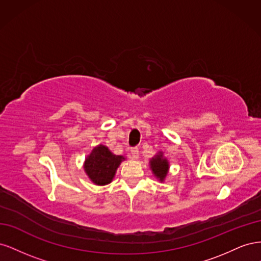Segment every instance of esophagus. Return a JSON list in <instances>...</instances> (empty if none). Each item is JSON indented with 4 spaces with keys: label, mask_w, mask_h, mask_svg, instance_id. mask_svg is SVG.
Here are the masks:
<instances>
[{
    "label": "esophagus",
    "mask_w": 261,
    "mask_h": 261,
    "mask_svg": "<svg viewBox=\"0 0 261 261\" xmlns=\"http://www.w3.org/2000/svg\"><path fill=\"white\" fill-rule=\"evenodd\" d=\"M130 156L133 158L134 160H137L138 159V155H139V151L137 148H130V151H129Z\"/></svg>",
    "instance_id": "34e87169"
}]
</instances>
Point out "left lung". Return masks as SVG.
Masks as SVG:
<instances>
[{"label": "left lung", "instance_id": "1", "mask_svg": "<svg viewBox=\"0 0 261 261\" xmlns=\"http://www.w3.org/2000/svg\"><path fill=\"white\" fill-rule=\"evenodd\" d=\"M149 167L153 176L160 180L161 183L165 180L170 170V163L167 156H164L163 151H158L154 156L149 160Z\"/></svg>", "mask_w": 261, "mask_h": 261}]
</instances>
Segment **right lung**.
<instances>
[{"mask_svg": "<svg viewBox=\"0 0 261 261\" xmlns=\"http://www.w3.org/2000/svg\"><path fill=\"white\" fill-rule=\"evenodd\" d=\"M125 159L124 155L114 154L109 147L98 145L86 156L84 171L94 185H108L113 180L117 168Z\"/></svg>", "mask_w": 261, "mask_h": 261, "instance_id": "add662e5", "label": "right lung"}]
</instances>
